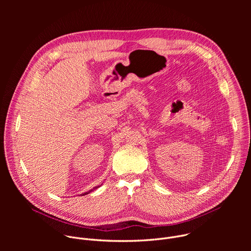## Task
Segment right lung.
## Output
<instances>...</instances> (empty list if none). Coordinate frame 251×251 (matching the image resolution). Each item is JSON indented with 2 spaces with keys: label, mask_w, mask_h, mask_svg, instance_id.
<instances>
[{
  "label": "right lung",
  "mask_w": 251,
  "mask_h": 251,
  "mask_svg": "<svg viewBox=\"0 0 251 251\" xmlns=\"http://www.w3.org/2000/svg\"><path fill=\"white\" fill-rule=\"evenodd\" d=\"M97 188H98V187H94V188H93V189H91V190H90V191H88V192H86V193H84V194H82V196H84V195H87V194H89V193H90V192H92V191H93V190H95V189H97Z\"/></svg>",
  "instance_id": "obj_1"
}]
</instances>
